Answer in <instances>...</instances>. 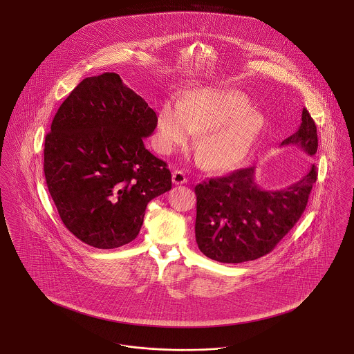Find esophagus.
I'll return each mask as SVG.
<instances>
[{"label":"esophagus","mask_w":354,"mask_h":354,"mask_svg":"<svg viewBox=\"0 0 354 354\" xmlns=\"http://www.w3.org/2000/svg\"><path fill=\"white\" fill-rule=\"evenodd\" d=\"M172 183L176 185L187 183V176L184 175L183 171L176 170L172 174Z\"/></svg>","instance_id":"34e87169"}]
</instances>
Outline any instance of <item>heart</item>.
Masks as SVG:
<instances>
[{"mask_svg": "<svg viewBox=\"0 0 354 354\" xmlns=\"http://www.w3.org/2000/svg\"><path fill=\"white\" fill-rule=\"evenodd\" d=\"M266 118L238 90L200 88L183 102L165 103L157 116L159 150L170 154L203 134L197 154L210 171L232 170L241 165L263 133Z\"/></svg>", "mask_w": 354, "mask_h": 354, "instance_id": "1", "label": "heart"}]
</instances>
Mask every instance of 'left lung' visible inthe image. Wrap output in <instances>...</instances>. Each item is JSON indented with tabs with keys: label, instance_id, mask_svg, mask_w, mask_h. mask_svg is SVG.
<instances>
[{
	"label": "left lung",
	"instance_id": "left-lung-1",
	"mask_svg": "<svg viewBox=\"0 0 354 354\" xmlns=\"http://www.w3.org/2000/svg\"><path fill=\"white\" fill-rule=\"evenodd\" d=\"M280 147H301L307 156H315L317 125L306 109L298 131ZM317 175L313 165L301 180L264 189L255 180V167H248L197 184L195 234L200 251L212 260L234 264L267 255L301 218Z\"/></svg>",
	"mask_w": 354,
	"mask_h": 354
}]
</instances>
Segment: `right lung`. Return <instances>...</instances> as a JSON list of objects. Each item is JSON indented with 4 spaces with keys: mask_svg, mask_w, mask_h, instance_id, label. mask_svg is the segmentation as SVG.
I'll return each instance as SVG.
<instances>
[{
    "mask_svg": "<svg viewBox=\"0 0 354 354\" xmlns=\"http://www.w3.org/2000/svg\"><path fill=\"white\" fill-rule=\"evenodd\" d=\"M157 127L120 75L87 77L62 102L46 136L44 175L64 225L84 243L132 242L149 201L171 189L167 165L144 144Z\"/></svg>",
    "mask_w": 354,
    "mask_h": 354,
    "instance_id": "obj_1",
    "label": "right lung"
}]
</instances>
